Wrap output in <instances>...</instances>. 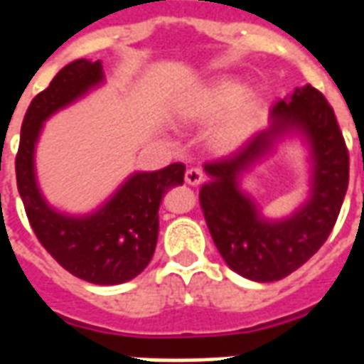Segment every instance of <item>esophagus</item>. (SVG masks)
Returning a JSON list of instances; mask_svg holds the SVG:
<instances>
[{"mask_svg": "<svg viewBox=\"0 0 364 364\" xmlns=\"http://www.w3.org/2000/svg\"><path fill=\"white\" fill-rule=\"evenodd\" d=\"M185 181H187L188 185H193V187L202 185V183L205 181L204 170H202V168H188L187 173H185Z\"/></svg>", "mask_w": 364, "mask_h": 364, "instance_id": "esophagus-1", "label": "esophagus"}]
</instances>
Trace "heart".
Returning <instances> with one entry per match:
<instances>
[{
  "mask_svg": "<svg viewBox=\"0 0 364 364\" xmlns=\"http://www.w3.org/2000/svg\"><path fill=\"white\" fill-rule=\"evenodd\" d=\"M260 98L253 92L243 94V85L234 79L217 81L198 88L177 109L185 124H208L210 145L215 153H230L238 149L255 130L260 115Z\"/></svg>",
  "mask_w": 364,
  "mask_h": 364,
  "instance_id": "heart-1",
  "label": "heart"
}]
</instances>
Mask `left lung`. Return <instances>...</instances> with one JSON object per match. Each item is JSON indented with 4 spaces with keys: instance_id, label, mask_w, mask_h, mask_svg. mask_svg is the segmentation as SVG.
Masks as SVG:
<instances>
[{
    "instance_id": "8db88e82",
    "label": "left lung",
    "mask_w": 364,
    "mask_h": 364,
    "mask_svg": "<svg viewBox=\"0 0 364 364\" xmlns=\"http://www.w3.org/2000/svg\"><path fill=\"white\" fill-rule=\"evenodd\" d=\"M274 122L230 156L205 162L210 183L200 205L219 253L234 272L253 282H277L304 264L333 232L350 183V154L334 109L311 85L296 88L272 109ZM289 129L312 147L314 181L304 208L283 222H266L237 187V177Z\"/></svg>"
}]
</instances>
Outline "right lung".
<instances>
[{
    "instance_id": "add662e5",
    "label": "right lung",
    "mask_w": 364,
    "mask_h": 364,
    "mask_svg": "<svg viewBox=\"0 0 364 364\" xmlns=\"http://www.w3.org/2000/svg\"><path fill=\"white\" fill-rule=\"evenodd\" d=\"M104 79L102 62L75 60L56 73L26 111L14 168L16 187L37 240L62 268L96 285L130 282L151 262L159 238V208L168 188L183 185L185 164L134 173L92 215H62L43 200L33 149L43 122Z\"/></svg>"
}]
</instances>
